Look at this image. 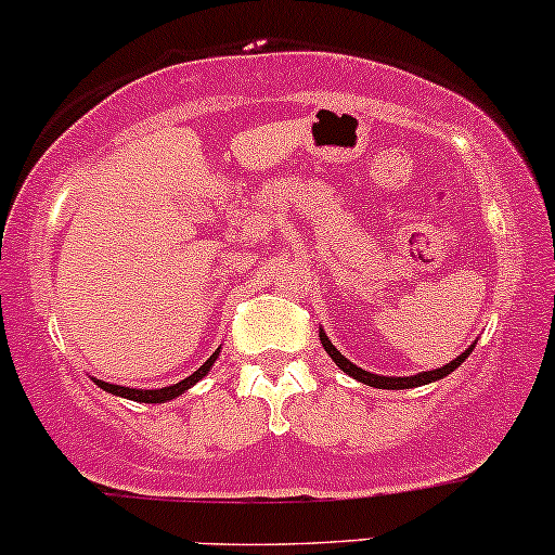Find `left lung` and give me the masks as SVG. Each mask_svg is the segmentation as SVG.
<instances>
[{
    "mask_svg": "<svg viewBox=\"0 0 555 555\" xmlns=\"http://www.w3.org/2000/svg\"><path fill=\"white\" fill-rule=\"evenodd\" d=\"M320 344H323V349L328 351V357L336 362L341 370L346 372V375L359 379V383L370 385V387H379V390H405V387H422V385H429V383H437V379H442L447 375H452V372L457 370L460 364L465 362V359L470 357V351L476 349V344H470L468 349H465L463 353H460L457 359H452L450 364L439 366V370H431V372H418V375H411V377H387V375H375V372H366L362 370V366H357L353 362H349V359L344 357L341 351L336 349V346L331 344V338L325 336V331L320 328Z\"/></svg>",
    "mask_w": 555,
    "mask_h": 555,
    "instance_id": "1",
    "label": "left lung"
}]
</instances>
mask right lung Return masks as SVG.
<instances>
[{"instance_id": "right-lung-1", "label": "right lung", "mask_w": 555, "mask_h": 555, "mask_svg": "<svg viewBox=\"0 0 555 555\" xmlns=\"http://www.w3.org/2000/svg\"><path fill=\"white\" fill-rule=\"evenodd\" d=\"M219 359V349L211 353L206 362L198 366L193 375H189L185 379H180L176 385H168V387H155V390H139V387H126V385H111V383H103V379L92 377V383L98 387H103L105 392H111V396H118V398H126V400H137V403H168V400L183 396L185 390H191L193 385L198 383V379H204L209 375V370L214 366V362Z\"/></svg>"}]
</instances>
